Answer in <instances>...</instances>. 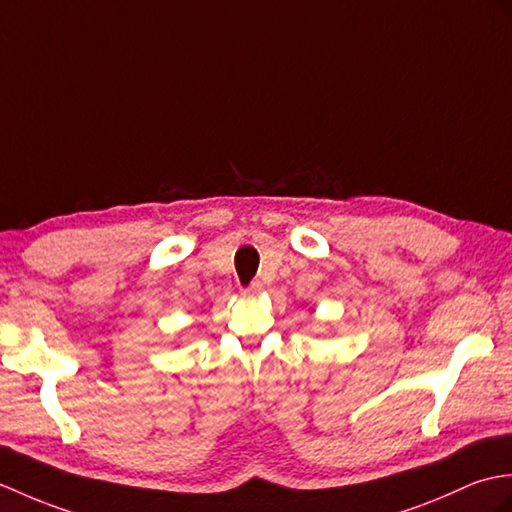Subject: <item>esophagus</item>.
<instances>
[{
	"label": "esophagus",
	"instance_id": "1",
	"mask_svg": "<svg viewBox=\"0 0 512 512\" xmlns=\"http://www.w3.org/2000/svg\"><path fill=\"white\" fill-rule=\"evenodd\" d=\"M260 291H263V285H260V282H252L247 289H243V295L245 298H256V295H260Z\"/></svg>",
	"mask_w": 512,
	"mask_h": 512
}]
</instances>
